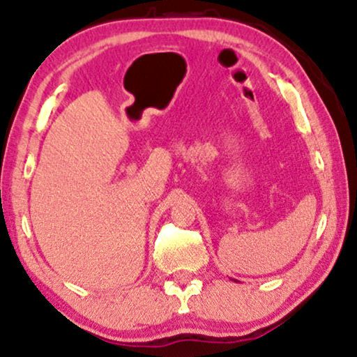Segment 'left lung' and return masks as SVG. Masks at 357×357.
Returning <instances> with one entry per match:
<instances>
[{
	"label": "left lung",
	"instance_id": "obj_1",
	"mask_svg": "<svg viewBox=\"0 0 357 357\" xmlns=\"http://www.w3.org/2000/svg\"><path fill=\"white\" fill-rule=\"evenodd\" d=\"M234 281H235V279H234Z\"/></svg>",
	"mask_w": 357,
	"mask_h": 357
}]
</instances>
